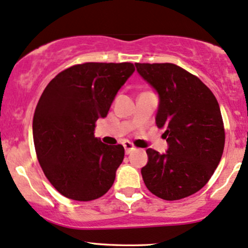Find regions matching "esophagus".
<instances>
[{
    "label": "esophagus",
    "instance_id": "obj_1",
    "mask_svg": "<svg viewBox=\"0 0 248 248\" xmlns=\"http://www.w3.org/2000/svg\"><path fill=\"white\" fill-rule=\"evenodd\" d=\"M123 146H124L125 153H126V154H130V153L132 152L133 149H134V146H133V143H131L130 141H125V142L123 143Z\"/></svg>",
    "mask_w": 248,
    "mask_h": 248
}]
</instances>
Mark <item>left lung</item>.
<instances>
[{
	"label": "left lung",
	"instance_id": "8db88e82",
	"mask_svg": "<svg viewBox=\"0 0 248 248\" xmlns=\"http://www.w3.org/2000/svg\"><path fill=\"white\" fill-rule=\"evenodd\" d=\"M137 71L156 90L157 127H164L168 152L148 148L141 169L146 187L163 200L197 193L221 161L224 124L213 92L197 76L172 63H136Z\"/></svg>",
	"mask_w": 248,
	"mask_h": 248
}]
</instances>
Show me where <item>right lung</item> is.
<instances>
[{
    "label": "right lung",
    "instance_id": "add662e5",
    "mask_svg": "<svg viewBox=\"0 0 248 248\" xmlns=\"http://www.w3.org/2000/svg\"><path fill=\"white\" fill-rule=\"evenodd\" d=\"M134 70L127 62L76 64L60 72L40 96L33 117L36 156L64 197L95 200L114 184L124 147L101 142L94 129Z\"/></svg>",
    "mask_w": 248,
    "mask_h": 248
}]
</instances>
